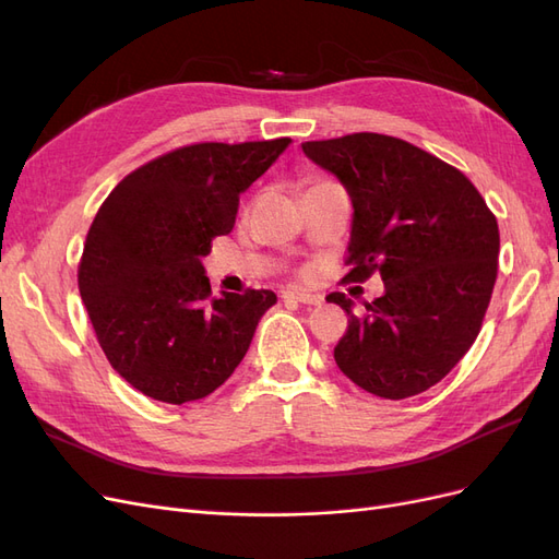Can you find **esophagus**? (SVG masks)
<instances>
[{"label":"esophagus","mask_w":559,"mask_h":559,"mask_svg":"<svg viewBox=\"0 0 559 559\" xmlns=\"http://www.w3.org/2000/svg\"><path fill=\"white\" fill-rule=\"evenodd\" d=\"M284 300H294V302H302V306H319L321 298L314 296V294H308V292H296V289H289L282 294Z\"/></svg>","instance_id":"esophagus-1"}]
</instances>
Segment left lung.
<instances>
[{
	"label": "left lung",
	"instance_id": "8db88e82",
	"mask_svg": "<svg viewBox=\"0 0 559 559\" xmlns=\"http://www.w3.org/2000/svg\"><path fill=\"white\" fill-rule=\"evenodd\" d=\"M302 154L352 198L343 282H384L361 312L341 292L326 296L349 317L337 368L382 399L427 392L480 333L497 282V216L456 167L389 134L306 142Z\"/></svg>",
	"mask_w": 559,
	"mask_h": 559
}]
</instances>
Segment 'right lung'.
Masks as SVG:
<instances>
[{"instance_id": "1", "label": "right lung", "mask_w": 559, "mask_h": 559, "mask_svg": "<svg viewBox=\"0 0 559 559\" xmlns=\"http://www.w3.org/2000/svg\"><path fill=\"white\" fill-rule=\"evenodd\" d=\"M289 138L202 142L130 173L97 210L79 263V292L111 368L148 399H205L240 366L267 289L212 298L202 259L228 235L240 193Z\"/></svg>"}]
</instances>
